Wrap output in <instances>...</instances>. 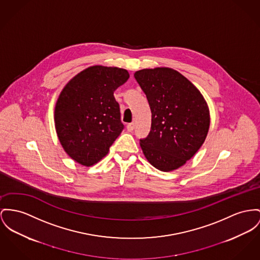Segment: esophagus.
<instances>
[{"label": "esophagus", "instance_id": "34e87169", "mask_svg": "<svg viewBox=\"0 0 260 260\" xmlns=\"http://www.w3.org/2000/svg\"><path fill=\"white\" fill-rule=\"evenodd\" d=\"M126 128H127V130H128L129 132H132V131L134 130V128H135V123H129V124L126 126Z\"/></svg>", "mask_w": 260, "mask_h": 260}]
</instances>
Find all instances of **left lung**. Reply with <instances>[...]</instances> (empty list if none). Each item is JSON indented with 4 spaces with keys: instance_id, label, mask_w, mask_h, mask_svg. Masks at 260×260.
<instances>
[{
    "instance_id": "1",
    "label": "left lung",
    "mask_w": 260,
    "mask_h": 260,
    "mask_svg": "<svg viewBox=\"0 0 260 260\" xmlns=\"http://www.w3.org/2000/svg\"><path fill=\"white\" fill-rule=\"evenodd\" d=\"M134 77L152 112L151 131L147 138L140 139V146L153 167L172 172L190 159L204 143L210 126L207 103L175 70H140Z\"/></svg>"
}]
</instances>
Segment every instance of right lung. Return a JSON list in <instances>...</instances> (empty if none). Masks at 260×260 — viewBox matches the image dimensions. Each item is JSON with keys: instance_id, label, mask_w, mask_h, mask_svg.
I'll return each instance as SVG.
<instances>
[{"instance_id": "add662e5", "label": "right lung", "mask_w": 260, "mask_h": 260, "mask_svg": "<svg viewBox=\"0 0 260 260\" xmlns=\"http://www.w3.org/2000/svg\"><path fill=\"white\" fill-rule=\"evenodd\" d=\"M129 79L128 71L91 66L75 76L55 106V128L65 152L90 167L107 155L124 125L113 92Z\"/></svg>"}]
</instances>
